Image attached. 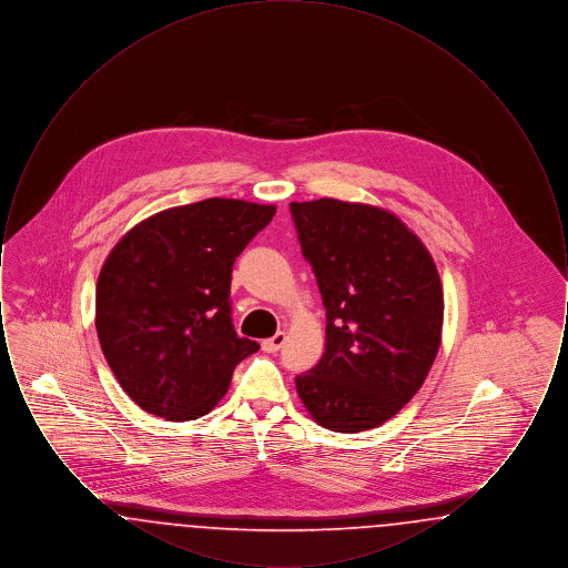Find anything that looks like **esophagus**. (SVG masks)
Masks as SVG:
<instances>
[{"mask_svg":"<svg viewBox=\"0 0 568 568\" xmlns=\"http://www.w3.org/2000/svg\"><path fill=\"white\" fill-rule=\"evenodd\" d=\"M285 334L283 332H276L272 338H266V341H262V349L266 353H276L283 345H285Z\"/></svg>","mask_w":568,"mask_h":568,"instance_id":"1","label":"esophagus"}]
</instances>
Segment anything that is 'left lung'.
Instances as JSON below:
<instances>
[{
	"label": "left lung",
	"mask_w": 568,
	"mask_h": 568,
	"mask_svg": "<svg viewBox=\"0 0 568 568\" xmlns=\"http://www.w3.org/2000/svg\"><path fill=\"white\" fill-rule=\"evenodd\" d=\"M290 211L327 322L324 355L297 375V396L327 430L377 428L417 394L440 345L433 257L377 206L322 197Z\"/></svg>",
	"instance_id": "obj_1"
}]
</instances>
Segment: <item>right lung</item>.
<instances>
[{"mask_svg":"<svg viewBox=\"0 0 568 568\" xmlns=\"http://www.w3.org/2000/svg\"><path fill=\"white\" fill-rule=\"evenodd\" d=\"M274 206L209 197L132 227L110 251L95 290V327L110 371L135 405L190 422L225 396L257 352L232 324L236 257Z\"/></svg>","mask_w":568,"mask_h":568,"instance_id":"1","label":"right lung"}]
</instances>
